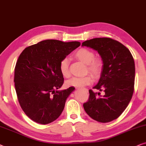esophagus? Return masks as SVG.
I'll list each match as a JSON object with an SVG mask.
<instances>
[{"mask_svg": "<svg viewBox=\"0 0 146 146\" xmlns=\"http://www.w3.org/2000/svg\"><path fill=\"white\" fill-rule=\"evenodd\" d=\"M84 90H85V91H86V92H88V90H87V89H84Z\"/></svg>", "mask_w": 146, "mask_h": 146, "instance_id": "1", "label": "esophagus"}]
</instances>
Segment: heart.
Listing matches in <instances>:
<instances>
[{
  "label": "heart",
  "instance_id": "b5f03b06",
  "mask_svg": "<svg viewBox=\"0 0 146 146\" xmlns=\"http://www.w3.org/2000/svg\"><path fill=\"white\" fill-rule=\"evenodd\" d=\"M75 57L87 65V71L94 76H98L102 73L103 68L102 61L100 59H96L95 54L91 50L87 48H80L75 53ZM59 69L63 77H69V61L67 57L63 58L60 62ZM92 82V77L90 75H86L84 77H73L67 81V84L69 86L83 87L90 85Z\"/></svg>",
  "mask_w": 146,
  "mask_h": 146
}]
</instances>
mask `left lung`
<instances>
[{
  "mask_svg": "<svg viewBox=\"0 0 146 146\" xmlns=\"http://www.w3.org/2000/svg\"><path fill=\"white\" fill-rule=\"evenodd\" d=\"M82 46L97 50L103 61L99 82L93 87L101 93L89 90V98L83 104L89 117L102 123L117 119L127 108L132 98L135 81V63L129 50L111 38L85 40Z\"/></svg>",
  "mask_w": 146,
  "mask_h": 146,
  "instance_id": "8db88e82",
  "label": "left lung"
}]
</instances>
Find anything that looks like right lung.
<instances>
[{
	"label": "right lung",
	"instance_id": "1",
	"mask_svg": "<svg viewBox=\"0 0 146 146\" xmlns=\"http://www.w3.org/2000/svg\"><path fill=\"white\" fill-rule=\"evenodd\" d=\"M80 44L78 41L48 39L21 53L15 69V86L21 108L33 121L48 124L61 114L75 87L57 90L64 82L59 64Z\"/></svg>",
	"mask_w": 146,
	"mask_h": 146
}]
</instances>
